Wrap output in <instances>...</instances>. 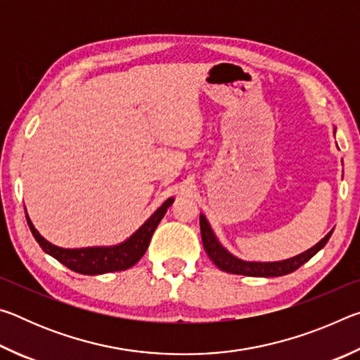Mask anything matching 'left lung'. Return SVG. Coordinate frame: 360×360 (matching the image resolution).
<instances>
[{
	"instance_id": "1",
	"label": "left lung",
	"mask_w": 360,
	"mask_h": 360,
	"mask_svg": "<svg viewBox=\"0 0 360 360\" xmlns=\"http://www.w3.org/2000/svg\"><path fill=\"white\" fill-rule=\"evenodd\" d=\"M200 230H202V241H203L205 251L210 255V259L214 262L217 268H221L222 271L233 273V275L260 276V278L284 276V275H289L292 271H295L297 268H300L303 264H307L314 254H318L321 249L327 245V241L332 236V231H333V230L328 231V233L319 243H316L313 248H309L308 251L295 255V257L279 260V262H246L235 257L233 254H230L227 249L219 243L210 222L206 221V217L203 214H200Z\"/></svg>"
}]
</instances>
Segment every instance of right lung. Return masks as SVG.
<instances>
[{"label": "right lung", "instance_id": "1", "mask_svg": "<svg viewBox=\"0 0 360 360\" xmlns=\"http://www.w3.org/2000/svg\"><path fill=\"white\" fill-rule=\"evenodd\" d=\"M174 198H168L141 227H139L130 238L115 246H95V248H81V249H65L58 248L46 238H42L39 231L34 229L33 222L30 221L27 214V222L30 230L34 236V240L39 243L42 251L57 259L60 264L68 266L70 270L81 273V275H103L109 271H122L127 270L136 264L143 257L146 249L149 246V241L154 235L158 222L165 216L167 210L172 206Z\"/></svg>", "mask_w": 360, "mask_h": 360}]
</instances>
